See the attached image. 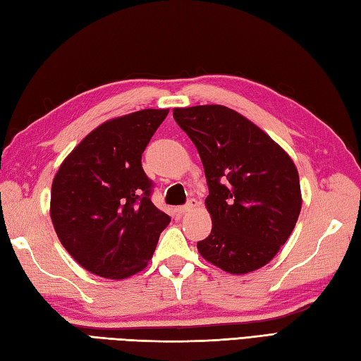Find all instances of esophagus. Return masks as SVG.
Returning <instances> with one entry per match:
<instances>
[{
  "mask_svg": "<svg viewBox=\"0 0 361 361\" xmlns=\"http://www.w3.org/2000/svg\"><path fill=\"white\" fill-rule=\"evenodd\" d=\"M196 207H197V201L190 200L185 205H180V207H178V212L180 213V215H183V213H187V212L193 210V209H196Z\"/></svg>",
  "mask_w": 361,
  "mask_h": 361,
  "instance_id": "esophagus-1",
  "label": "esophagus"
}]
</instances>
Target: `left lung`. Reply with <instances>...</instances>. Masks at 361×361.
Returning a JSON list of instances; mask_svg holds the SVG:
<instances>
[{
	"instance_id": "left-lung-1",
	"label": "left lung",
	"mask_w": 361,
	"mask_h": 361,
	"mask_svg": "<svg viewBox=\"0 0 361 361\" xmlns=\"http://www.w3.org/2000/svg\"><path fill=\"white\" fill-rule=\"evenodd\" d=\"M173 116L200 152L209 185L212 232L197 251L231 274L264 267L290 238L302 207L294 161L226 106L176 107Z\"/></svg>"
}]
</instances>
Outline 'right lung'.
Listing matches in <instances>:
<instances>
[{"instance_id":"1","label":"right lung","mask_w":361,"mask_h":361,"mask_svg":"<svg viewBox=\"0 0 361 361\" xmlns=\"http://www.w3.org/2000/svg\"><path fill=\"white\" fill-rule=\"evenodd\" d=\"M168 109H145L93 129L59 166L49 215L84 269L120 281L146 268L171 218L151 201L142 154Z\"/></svg>"}]
</instances>
